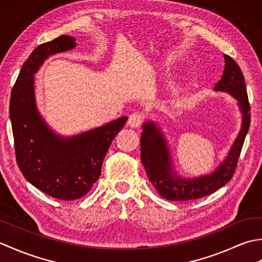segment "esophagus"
<instances>
[{
    "instance_id": "1",
    "label": "esophagus",
    "mask_w": 262,
    "mask_h": 262,
    "mask_svg": "<svg viewBox=\"0 0 262 262\" xmlns=\"http://www.w3.org/2000/svg\"><path fill=\"white\" fill-rule=\"evenodd\" d=\"M143 120H144V116L141 113H134L129 116L127 124H128V126L136 128V127H140L142 125Z\"/></svg>"
}]
</instances>
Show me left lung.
<instances>
[{
	"label": "left lung",
	"mask_w": 262,
	"mask_h": 262,
	"mask_svg": "<svg viewBox=\"0 0 262 262\" xmlns=\"http://www.w3.org/2000/svg\"><path fill=\"white\" fill-rule=\"evenodd\" d=\"M225 69L215 91L227 92L238 101L242 113V126L226 159L210 174L185 179L172 170V161L166 141L153 121L143 125L141 136V160L154 188L161 197L172 202L194 200L215 192L225 186L234 174L244 140L250 127V104L241 69L229 55H224Z\"/></svg>",
	"instance_id": "8db88e82"
}]
</instances>
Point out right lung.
I'll use <instances>...</instances> for the list:
<instances>
[{
  "label": "right lung",
  "instance_id": "1",
  "mask_svg": "<svg viewBox=\"0 0 262 262\" xmlns=\"http://www.w3.org/2000/svg\"><path fill=\"white\" fill-rule=\"evenodd\" d=\"M75 38L63 35L39 45L22 65L10 100L16 163L32 186L48 196L79 199L91 190L101 173L103 159L127 117L103 126L62 137L53 132L36 107L35 76L51 55L71 51Z\"/></svg>",
  "mask_w": 262,
  "mask_h": 262
}]
</instances>
